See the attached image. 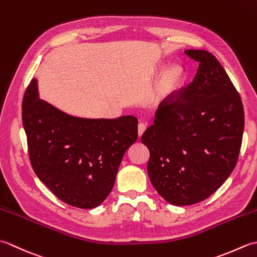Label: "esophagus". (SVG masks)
Instances as JSON below:
<instances>
[{"instance_id":"obj_1","label":"esophagus","mask_w":257,"mask_h":257,"mask_svg":"<svg viewBox=\"0 0 257 257\" xmlns=\"http://www.w3.org/2000/svg\"><path fill=\"white\" fill-rule=\"evenodd\" d=\"M146 129H147V124L145 122H140L138 124V135H139V137H141V136H143V134L146 132Z\"/></svg>"}]
</instances>
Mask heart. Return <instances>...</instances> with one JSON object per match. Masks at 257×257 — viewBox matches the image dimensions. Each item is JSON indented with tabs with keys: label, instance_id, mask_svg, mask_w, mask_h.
Returning <instances> with one entry per match:
<instances>
[{
	"label": "heart",
	"instance_id": "1",
	"mask_svg": "<svg viewBox=\"0 0 257 257\" xmlns=\"http://www.w3.org/2000/svg\"><path fill=\"white\" fill-rule=\"evenodd\" d=\"M183 79L184 69L180 65H173L167 70V73L160 80V84L157 89L156 99L159 102L166 101L180 88V86L183 83Z\"/></svg>",
	"mask_w": 257,
	"mask_h": 257
}]
</instances>
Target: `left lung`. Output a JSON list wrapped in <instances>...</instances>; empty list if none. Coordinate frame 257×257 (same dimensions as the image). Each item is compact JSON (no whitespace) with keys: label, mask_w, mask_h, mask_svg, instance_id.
<instances>
[{"label":"left lung","mask_w":257,"mask_h":257,"mask_svg":"<svg viewBox=\"0 0 257 257\" xmlns=\"http://www.w3.org/2000/svg\"><path fill=\"white\" fill-rule=\"evenodd\" d=\"M184 53L199 63L193 81L160 103L141 137L152 185L179 206L209 198L230 177L244 130L241 97L220 62L207 51Z\"/></svg>","instance_id":"8db88e82"}]
</instances>
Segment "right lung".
I'll use <instances>...</instances> for the list:
<instances>
[{
	"mask_svg": "<svg viewBox=\"0 0 257 257\" xmlns=\"http://www.w3.org/2000/svg\"><path fill=\"white\" fill-rule=\"evenodd\" d=\"M22 120L36 176L59 200L79 209L102 203L124 152L138 138L136 117L70 116L38 97L35 78L25 90Z\"/></svg>",
	"mask_w": 257,
	"mask_h": 257,
	"instance_id": "right-lung-1",
	"label": "right lung"
}]
</instances>
